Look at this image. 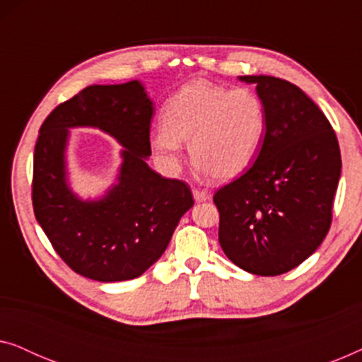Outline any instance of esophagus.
I'll list each match as a JSON object with an SVG mask.
<instances>
[{
  "label": "esophagus",
  "mask_w": 362,
  "mask_h": 362,
  "mask_svg": "<svg viewBox=\"0 0 362 362\" xmlns=\"http://www.w3.org/2000/svg\"><path fill=\"white\" fill-rule=\"evenodd\" d=\"M192 197H194L196 202H204L211 199V194L207 191H201V189H192Z\"/></svg>",
  "instance_id": "1"
}]
</instances>
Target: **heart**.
<instances>
[{
    "mask_svg": "<svg viewBox=\"0 0 362 362\" xmlns=\"http://www.w3.org/2000/svg\"><path fill=\"white\" fill-rule=\"evenodd\" d=\"M163 127L151 133L153 151L170 170L180 168L182 143L194 165L216 181L242 175L264 141V103L249 88L197 81L181 87L165 103Z\"/></svg>",
    "mask_w": 362,
    "mask_h": 362,
    "instance_id": "obj_1",
    "label": "heart"
}]
</instances>
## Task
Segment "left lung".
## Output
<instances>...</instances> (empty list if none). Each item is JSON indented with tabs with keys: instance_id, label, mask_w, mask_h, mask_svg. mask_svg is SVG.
<instances>
[{
	"instance_id": "obj_1",
	"label": "left lung",
	"mask_w": 362,
	"mask_h": 362,
	"mask_svg": "<svg viewBox=\"0 0 362 362\" xmlns=\"http://www.w3.org/2000/svg\"><path fill=\"white\" fill-rule=\"evenodd\" d=\"M255 83L267 127L254 165L214 194L219 244L242 270L275 276L321 245L341 176L338 138L328 118L293 83L240 76Z\"/></svg>"
}]
</instances>
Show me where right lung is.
Instances as JSON below:
<instances>
[{
  "instance_id": "right-lung-1",
  "label": "right lung",
  "mask_w": 362,
  "mask_h": 362,
  "mask_svg": "<svg viewBox=\"0 0 362 362\" xmlns=\"http://www.w3.org/2000/svg\"><path fill=\"white\" fill-rule=\"evenodd\" d=\"M155 103L141 82L90 86L54 108L34 148V216L61 259L78 275L123 281L163 255L185 212L189 186L148 166ZM98 127L121 143L117 180L97 200L71 191L66 170L71 127Z\"/></svg>"
}]
</instances>
